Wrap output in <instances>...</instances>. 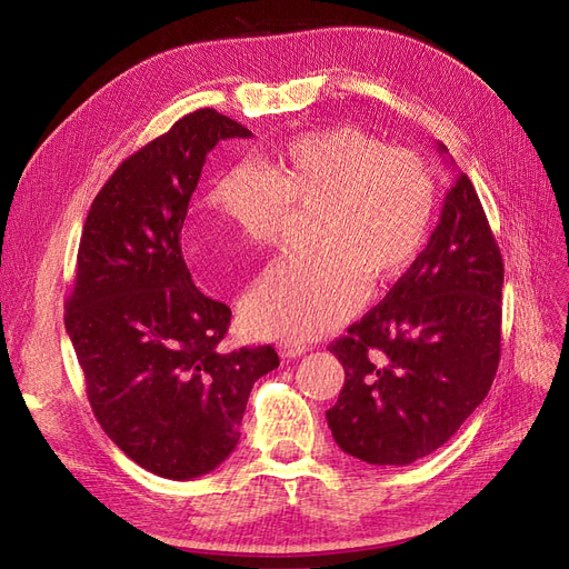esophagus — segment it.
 Wrapping results in <instances>:
<instances>
[{"instance_id":"34e87169","label":"esophagus","mask_w":569,"mask_h":569,"mask_svg":"<svg viewBox=\"0 0 569 569\" xmlns=\"http://www.w3.org/2000/svg\"><path fill=\"white\" fill-rule=\"evenodd\" d=\"M278 351L282 358H297V356H303L308 349H306V343H299V341H282Z\"/></svg>"}]
</instances>
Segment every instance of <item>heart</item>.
Instances as JSON below:
<instances>
[{"label": "heart", "mask_w": 569, "mask_h": 569, "mask_svg": "<svg viewBox=\"0 0 569 569\" xmlns=\"http://www.w3.org/2000/svg\"><path fill=\"white\" fill-rule=\"evenodd\" d=\"M206 209L263 249L280 242L291 211L313 213L311 251L274 263L242 306L251 332L306 341L347 320L366 282L380 287L416 263L435 226L437 182L416 153L337 126L297 137L261 166H228Z\"/></svg>", "instance_id": "obj_1"}]
</instances>
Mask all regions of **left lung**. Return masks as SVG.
Returning a JSON list of instances; mask_svg holds the SVG:
<instances>
[{"mask_svg": "<svg viewBox=\"0 0 569 569\" xmlns=\"http://www.w3.org/2000/svg\"><path fill=\"white\" fill-rule=\"evenodd\" d=\"M439 153H449L439 144ZM503 258L468 176L380 306L330 343L343 387L327 425L343 453L408 465L449 441L501 360Z\"/></svg>", "mask_w": 569, "mask_h": 569, "instance_id": "obj_1", "label": "left lung"}]
</instances>
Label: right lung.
Wrapping results in <instances>:
<instances>
[{
    "mask_svg": "<svg viewBox=\"0 0 569 569\" xmlns=\"http://www.w3.org/2000/svg\"><path fill=\"white\" fill-rule=\"evenodd\" d=\"M230 137L251 132L199 109L120 163L90 206L66 299L97 422L140 468L178 481L234 451L253 382L280 366L270 343L220 349L230 306L201 295L182 258L206 153Z\"/></svg>",
    "mask_w": 569,
    "mask_h": 569,
    "instance_id": "obj_1",
    "label": "right lung"
}]
</instances>
